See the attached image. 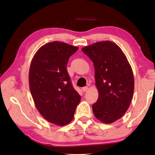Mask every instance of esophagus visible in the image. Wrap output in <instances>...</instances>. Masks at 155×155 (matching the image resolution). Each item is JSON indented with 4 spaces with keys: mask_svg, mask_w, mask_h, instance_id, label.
Returning <instances> with one entry per match:
<instances>
[{
    "mask_svg": "<svg viewBox=\"0 0 155 155\" xmlns=\"http://www.w3.org/2000/svg\"><path fill=\"white\" fill-rule=\"evenodd\" d=\"M87 89H88V87H83V88H82V90H83V92H85L86 91H87Z\"/></svg>",
    "mask_w": 155,
    "mask_h": 155,
    "instance_id": "1",
    "label": "esophagus"
}]
</instances>
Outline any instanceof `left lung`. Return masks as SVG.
I'll use <instances>...</instances> for the list:
<instances>
[{"mask_svg": "<svg viewBox=\"0 0 155 155\" xmlns=\"http://www.w3.org/2000/svg\"><path fill=\"white\" fill-rule=\"evenodd\" d=\"M94 63L95 84L99 92L92 106L94 114L104 123H112L127 110L134 91L131 66L119 46L112 41L97 42L83 47Z\"/></svg>", "mask_w": 155, "mask_h": 155, "instance_id": "obj_1", "label": "left lung"}]
</instances>
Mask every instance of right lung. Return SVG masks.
I'll use <instances>...</instances> for the list:
<instances>
[{
    "label": "right lung",
    "instance_id": "1",
    "mask_svg": "<svg viewBox=\"0 0 155 155\" xmlns=\"http://www.w3.org/2000/svg\"><path fill=\"white\" fill-rule=\"evenodd\" d=\"M78 49L62 42H50L36 51L30 64V89L35 106L45 119L57 125L71 121L81 101L66 68Z\"/></svg>",
    "mask_w": 155,
    "mask_h": 155
}]
</instances>
